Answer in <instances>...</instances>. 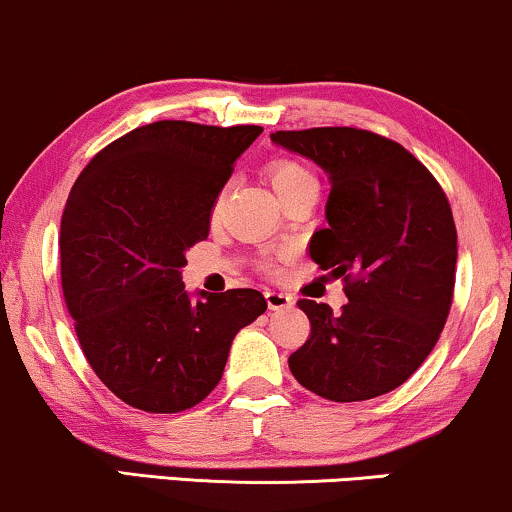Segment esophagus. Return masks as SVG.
I'll return each mask as SVG.
<instances>
[{
    "label": "esophagus",
    "mask_w": 512,
    "mask_h": 512,
    "mask_svg": "<svg viewBox=\"0 0 512 512\" xmlns=\"http://www.w3.org/2000/svg\"><path fill=\"white\" fill-rule=\"evenodd\" d=\"M264 297H267L269 309H274V312H276V309H290L295 304L293 297H290L288 293H278V290H269V293Z\"/></svg>",
    "instance_id": "obj_1"
}]
</instances>
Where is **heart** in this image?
Instances as JSON below:
<instances>
[{"instance_id":"obj_1","label":"heart","mask_w":512,"mask_h":512,"mask_svg":"<svg viewBox=\"0 0 512 512\" xmlns=\"http://www.w3.org/2000/svg\"><path fill=\"white\" fill-rule=\"evenodd\" d=\"M269 181L281 200H286L302 189H309V186H316L314 174L304 165L295 163V160H278V163L271 165Z\"/></svg>"}]
</instances>
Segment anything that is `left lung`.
Segmentation results:
<instances>
[{
    "label": "left lung",
    "mask_w": 512,
    "mask_h": 512,
    "mask_svg": "<svg viewBox=\"0 0 512 512\" xmlns=\"http://www.w3.org/2000/svg\"><path fill=\"white\" fill-rule=\"evenodd\" d=\"M328 174L326 226L309 255L345 278L347 304L300 300L309 340L288 366L307 390L364 401L404 385L437 345L456 283V224L437 179L380 134L314 127L271 134Z\"/></svg>",
    "instance_id": "1"
}]
</instances>
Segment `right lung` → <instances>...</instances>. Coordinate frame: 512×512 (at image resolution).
Masks as SVG:
<instances>
[{
  "instance_id": "obj_1",
  "label": "right lung",
  "mask_w": 512,
  "mask_h": 512,
  "mask_svg": "<svg viewBox=\"0 0 512 512\" xmlns=\"http://www.w3.org/2000/svg\"><path fill=\"white\" fill-rule=\"evenodd\" d=\"M257 125L160 120L96 153L61 219V281L84 357L125 404L148 413L196 406L222 380L236 333L264 314L260 290L189 293L186 250Z\"/></svg>"
}]
</instances>
